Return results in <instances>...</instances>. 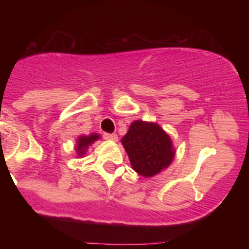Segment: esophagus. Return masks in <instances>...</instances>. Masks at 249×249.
I'll use <instances>...</instances> for the list:
<instances>
[{
	"instance_id": "obj_1",
	"label": "esophagus",
	"mask_w": 249,
	"mask_h": 249,
	"mask_svg": "<svg viewBox=\"0 0 249 249\" xmlns=\"http://www.w3.org/2000/svg\"><path fill=\"white\" fill-rule=\"evenodd\" d=\"M103 137H104L105 139H107V141H112V142L118 141V137H117L116 133H104L103 134Z\"/></svg>"
}]
</instances>
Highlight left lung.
<instances>
[{
  "mask_svg": "<svg viewBox=\"0 0 249 249\" xmlns=\"http://www.w3.org/2000/svg\"><path fill=\"white\" fill-rule=\"evenodd\" d=\"M122 144L131 166L145 178H151L167 168L176 154L171 137L156 123L133 122L122 138Z\"/></svg>",
  "mask_w": 249,
  "mask_h": 249,
  "instance_id": "left-lung-1",
  "label": "left lung"
}]
</instances>
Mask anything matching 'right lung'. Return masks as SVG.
I'll return each mask as SVG.
<instances>
[{"label": "right lung", "instance_id": "right-lung-1", "mask_svg": "<svg viewBox=\"0 0 249 249\" xmlns=\"http://www.w3.org/2000/svg\"><path fill=\"white\" fill-rule=\"evenodd\" d=\"M101 138L99 134L97 133H91L90 136H81L78 137L77 139V144H76V151H77V156L78 157H83L87 152L88 147L90 146L92 142H95L96 141Z\"/></svg>", "mask_w": 249, "mask_h": 249}]
</instances>
